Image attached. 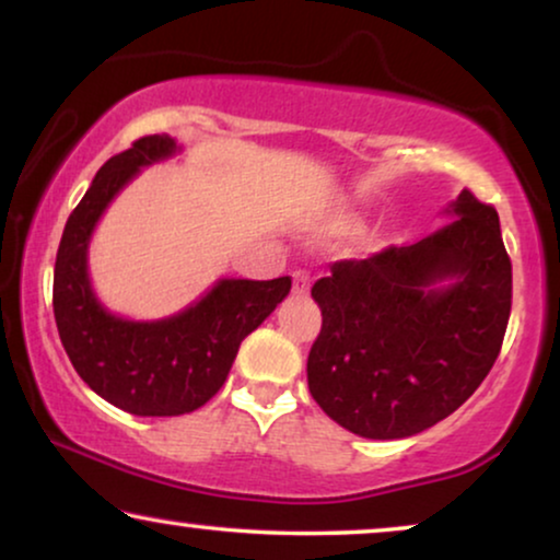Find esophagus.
Returning a JSON list of instances; mask_svg holds the SVG:
<instances>
[{"label": "esophagus", "instance_id": "esophagus-1", "mask_svg": "<svg viewBox=\"0 0 560 560\" xmlns=\"http://www.w3.org/2000/svg\"><path fill=\"white\" fill-rule=\"evenodd\" d=\"M308 290H311V275L305 270H295L293 272V293L308 295Z\"/></svg>", "mask_w": 560, "mask_h": 560}]
</instances>
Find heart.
Wrapping results in <instances>:
<instances>
[{"label":"heart","mask_w":560,"mask_h":560,"mask_svg":"<svg viewBox=\"0 0 560 560\" xmlns=\"http://www.w3.org/2000/svg\"><path fill=\"white\" fill-rule=\"evenodd\" d=\"M357 226H359V213H354V211H341V213H336V217H331V221H328V229H331V232H339V234L351 232V229H357Z\"/></svg>","instance_id":"1"}]
</instances>
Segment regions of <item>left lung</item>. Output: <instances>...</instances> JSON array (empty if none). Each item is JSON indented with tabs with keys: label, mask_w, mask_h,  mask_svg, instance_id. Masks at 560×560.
Instances as JSON below:
<instances>
[{
	"label": "left lung",
	"mask_w": 560,
	"mask_h": 560,
	"mask_svg": "<svg viewBox=\"0 0 560 560\" xmlns=\"http://www.w3.org/2000/svg\"><path fill=\"white\" fill-rule=\"evenodd\" d=\"M448 211L456 219L425 240L341 259L311 288L324 320L308 389L364 439H408L448 418L500 357L512 308L500 217L471 190ZM441 279L452 282L435 289Z\"/></svg>",
	"instance_id": "obj_1"
}]
</instances>
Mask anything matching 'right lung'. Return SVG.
<instances>
[{"instance_id":"add662e5","label":"right lung","mask_w":560,"mask_h":560,"mask_svg":"<svg viewBox=\"0 0 560 560\" xmlns=\"http://www.w3.org/2000/svg\"><path fill=\"white\" fill-rule=\"evenodd\" d=\"M175 140L148 135L106 160L66 221L52 275V313L79 377L132 416H186L219 393L244 336L290 293V278L221 280L178 316L135 324L91 293L86 249L98 217L142 165L171 158Z\"/></svg>"}]
</instances>
